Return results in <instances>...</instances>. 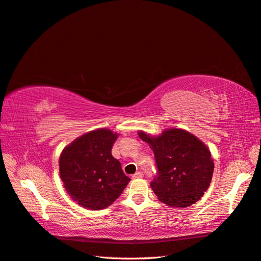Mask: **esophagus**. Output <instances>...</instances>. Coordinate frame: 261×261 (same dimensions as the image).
I'll return each instance as SVG.
<instances>
[{
	"instance_id": "34e87169",
	"label": "esophagus",
	"mask_w": 261,
	"mask_h": 261,
	"mask_svg": "<svg viewBox=\"0 0 261 261\" xmlns=\"http://www.w3.org/2000/svg\"><path fill=\"white\" fill-rule=\"evenodd\" d=\"M142 177H143V173L142 172H138V173H136L135 175L132 176L133 179H137V178H142Z\"/></svg>"
}]
</instances>
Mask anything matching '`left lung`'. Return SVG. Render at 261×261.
<instances>
[{
    "label": "left lung",
    "instance_id": "1",
    "mask_svg": "<svg viewBox=\"0 0 261 261\" xmlns=\"http://www.w3.org/2000/svg\"><path fill=\"white\" fill-rule=\"evenodd\" d=\"M138 135L155 156L158 176L151 187L159 200L174 207L195 204L212 180L214 163L207 146L182 129H168L159 137Z\"/></svg>",
    "mask_w": 261,
    "mask_h": 261
}]
</instances>
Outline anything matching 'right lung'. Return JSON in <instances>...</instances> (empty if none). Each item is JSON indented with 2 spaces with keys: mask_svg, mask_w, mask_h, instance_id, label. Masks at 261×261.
<instances>
[{
  "mask_svg": "<svg viewBox=\"0 0 261 261\" xmlns=\"http://www.w3.org/2000/svg\"><path fill=\"white\" fill-rule=\"evenodd\" d=\"M118 135L109 129L89 131L65 146L59 160L60 177L73 201L88 210L113 204L129 184L120 162L111 155Z\"/></svg>",
  "mask_w": 261,
  "mask_h": 261,
  "instance_id": "obj_1",
  "label": "right lung"
}]
</instances>
